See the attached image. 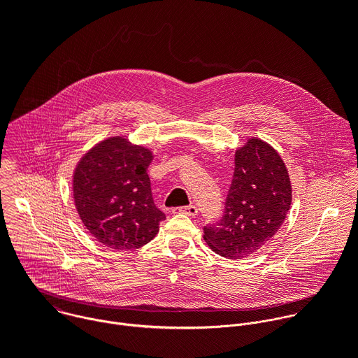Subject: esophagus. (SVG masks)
Here are the masks:
<instances>
[{"instance_id": "1", "label": "esophagus", "mask_w": 358, "mask_h": 358, "mask_svg": "<svg viewBox=\"0 0 358 358\" xmlns=\"http://www.w3.org/2000/svg\"><path fill=\"white\" fill-rule=\"evenodd\" d=\"M173 213H174V214L181 213V214H187V215H189V217H195V215L198 214V208H196V206H192V203H191V206H187V207L174 208Z\"/></svg>"}]
</instances>
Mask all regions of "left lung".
Listing matches in <instances>:
<instances>
[{"mask_svg":"<svg viewBox=\"0 0 358 358\" xmlns=\"http://www.w3.org/2000/svg\"><path fill=\"white\" fill-rule=\"evenodd\" d=\"M292 203L287 169L273 147L249 138L235 152V171L222 218L203 227V241L224 258L257 252L282 227Z\"/></svg>","mask_w":358,"mask_h":358,"instance_id":"obj_1","label":"left lung"}]
</instances>
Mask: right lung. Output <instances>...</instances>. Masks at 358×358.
Here are the masks:
<instances>
[{
  "label": "right lung",
  "instance_id": "right-lung-1",
  "mask_svg": "<svg viewBox=\"0 0 358 358\" xmlns=\"http://www.w3.org/2000/svg\"><path fill=\"white\" fill-rule=\"evenodd\" d=\"M151 151L112 137L94 145L73 176V198L87 231L113 249L145 245L166 220L155 203L147 167Z\"/></svg>",
  "mask_w": 358,
  "mask_h": 358
}]
</instances>
